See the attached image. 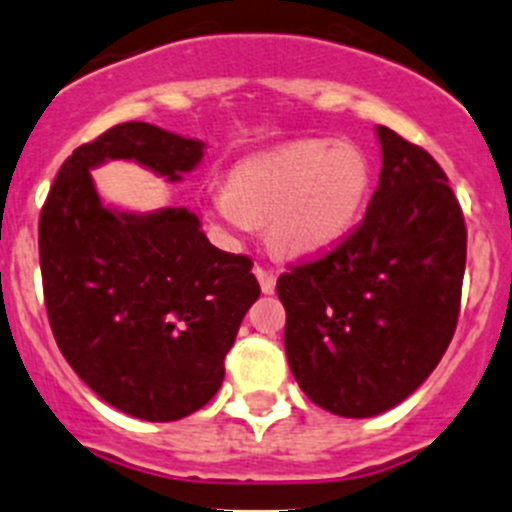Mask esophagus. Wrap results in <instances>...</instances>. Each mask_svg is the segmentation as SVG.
Segmentation results:
<instances>
[{
  "label": "esophagus",
  "mask_w": 512,
  "mask_h": 512,
  "mask_svg": "<svg viewBox=\"0 0 512 512\" xmlns=\"http://www.w3.org/2000/svg\"><path fill=\"white\" fill-rule=\"evenodd\" d=\"M255 275H257V280H260L262 292H265V295H272V292H275V282H277L275 272L267 270V267L257 265V267H255Z\"/></svg>",
  "instance_id": "1"
}]
</instances>
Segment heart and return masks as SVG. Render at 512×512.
<instances>
[{"label": "heart", "instance_id": "1", "mask_svg": "<svg viewBox=\"0 0 512 512\" xmlns=\"http://www.w3.org/2000/svg\"><path fill=\"white\" fill-rule=\"evenodd\" d=\"M370 165L352 145L305 140L240 162L230 185L207 192V217L230 240L255 235L270 217L272 245L287 255L335 247L360 217Z\"/></svg>", "mask_w": 512, "mask_h": 512}]
</instances>
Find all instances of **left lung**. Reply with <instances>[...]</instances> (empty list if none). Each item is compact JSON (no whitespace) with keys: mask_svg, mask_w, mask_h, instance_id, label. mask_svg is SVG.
<instances>
[{"mask_svg":"<svg viewBox=\"0 0 512 512\" xmlns=\"http://www.w3.org/2000/svg\"><path fill=\"white\" fill-rule=\"evenodd\" d=\"M365 217L330 252L277 277L285 352L307 398L342 418L403 403L448 350L468 230L443 167L390 127Z\"/></svg>","mask_w":512,"mask_h":512,"instance_id":"8db88e82","label":"left lung"}]
</instances>
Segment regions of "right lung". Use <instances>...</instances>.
Masks as SVG:
<instances>
[{"label":"right lung","mask_w":512,"mask_h":512,"mask_svg":"<svg viewBox=\"0 0 512 512\" xmlns=\"http://www.w3.org/2000/svg\"><path fill=\"white\" fill-rule=\"evenodd\" d=\"M202 147L155 124H114L64 160L39 215L44 305L64 360L104 403L152 423L210 403L260 285L250 257L210 245L185 207L114 212L89 170L135 160L180 180Z\"/></svg>","instance_id":"obj_1"}]
</instances>
